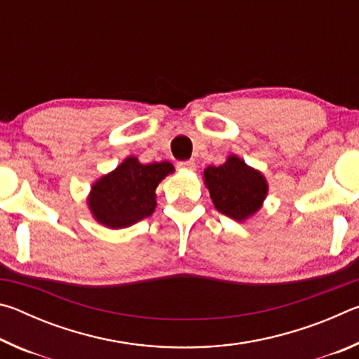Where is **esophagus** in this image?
<instances>
[{
	"label": "esophagus",
	"mask_w": 359,
	"mask_h": 359,
	"mask_svg": "<svg viewBox=\"0 0 359 359\" xmlns=\"http://www.w3.org/2000/svg\"><path fill=\"white\" fill-rule=\"evenodd\" d=\"M177 168L185 169V171H194V169H196V165H194V161H179Z\"/></svg>",
	"instance_id": "1"
}]
</instances>
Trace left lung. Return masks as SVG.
I'll use <instances>...</instances> for the list:
<instances>
[{
	"label": "left lung",
	"mask_w": 359,
	"mask_h": 359,
	"mask_svg": "<svg viewBox=\"0 0 359 359\" xmlns=\"http://www.w3.org/2000/svg\"><path fill=\"white\" fill-rule=\"evenodd\" d=\"M204 184L215 209L238 222L257 214L267 194L264 175L236 155H229L220 166L205 168Z\"/></svg>",
	"instance_id": "8db88e82"
}]
</instances>
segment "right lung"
<instances>
[{"label": "right lung", "instance_id": "add662e5", "mask_svg": "<svg viewBox=\"0 0 359 359\" xmlns=\"http://www.w3.org/2000/svg\"><path fill=\"white\" fill-rule=\"evenodd\" d=\"M171 172L174 166L169 161L142 165L136 156H128L95 182L88 196L90 212L102 226H131L154 214L156 187Z\"/></svg>", "mask_w": 359, "mask_h": 359}]
</instances>
